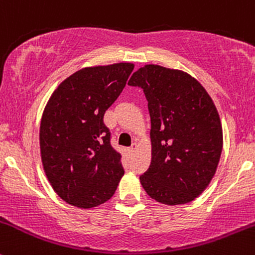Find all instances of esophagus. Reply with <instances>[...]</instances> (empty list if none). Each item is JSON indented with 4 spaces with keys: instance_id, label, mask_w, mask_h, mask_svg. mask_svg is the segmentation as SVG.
Wrapping results in <instances>:
<instances>
[{
    "instance_id": "esophagus-1",
    "label": "esophagus",
    "mask_w": 255,
    "mask_h": 255,
    "mask_svg": "<svg viewBox=\"0 0 255 255\" xmlns=\"http://www.w3.org/2000/svg\"><path fill=\"white\" fill-rule=\"evenodd\" d=\"M135 150H137V144H135V143H133V144L128 148V153H130V154H132V153H134Z\"/></svg>"
}]
</instances>
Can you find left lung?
<instances>
[{
	"mask_svg": "<svg viewBox=\"0 0 255 255\" xmlns=\"http://www.w3.org/2000/svg\"><path fill=\"white\" fill-rule=\"evenodd\" d=\"M128 85L140 87L150 116V165L139 177L148 196L168 206L194 201L218 167L223 130L203 86L179 70L145 65Z\"/></svg>",
	"mask_w": 255,
	"mask_h": 255,
	"instance_id": "8db88e82",
	"label": "left lung"
}]
</instances>
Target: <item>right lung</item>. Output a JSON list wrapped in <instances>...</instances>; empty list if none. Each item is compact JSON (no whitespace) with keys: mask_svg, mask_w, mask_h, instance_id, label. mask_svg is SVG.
Returning a JSON list of instances; mask_svg holds the SVG:
<instances>
[{"mask_svg":"<svg viewBox=\"0 0 255 255\" xmlns=\"http://www.w3.org/2000/svg\"><path fill=\"white\" fill-rule=\"evenodd\" d=\"M133 68L126 62L82 68L57 87L44 107L42 164L54 192L71 206L88 209L105 203L125 174L103 116Z\"/></svg>","mask_w":255,"mask_h":255,"instance_id":"add662e5","label":"right lung"}]
</instances>
